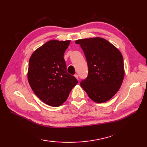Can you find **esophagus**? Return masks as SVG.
Here are the masks:
<instances>
[{
	"label": "esophagus",
	"instance_id": "obj_1",
	"mask_svg": "<svg viewBox=\"0 0 147 147\" xmlns=\"http://www.w3.org/2000/svg\"><path fill=\"white\" fill-rule=\"evenodd\" d=\"M74 77H75L77 80L78 79V74H75V75H74Z\"/></svg>",
	"mask_w": 147,
	"mask_h": 147
}]
</instances>
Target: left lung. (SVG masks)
<instances>
[{"mask_svg": "<svg viewBox=\"0 0 147 147\" xmlns=\"http://www.w3.org/2000/svg\"><path fill=\"white\" fill-rule=\"evenodd\" d=\"M85 53L88 75L80 85L95 102H107L116 94L123 83L124 67L123 55L111 43L100 37L75 41Z\"/></svg>", "mask_w": 147, "mask_h": 147, "instance_id": "obj_1", "label": "left lung"}]
</instances>
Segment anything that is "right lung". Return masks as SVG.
<instances>
[{
    "label": "right lung",
    "mask_w": 147,
    "mask_h": 147,
    "mask_svg": "<svg viewBox=\"0 0 147 147\" xmlns=\"http://www.w3.org/2000/svg\"><path fill=\"white\" fill-rule=\"evenodd\" d=\"M70 40H51L33 52L28 80L35 94L45 104L59 107L66 100L78 81L68 74L64 54Z\"/></svg>",
    "instance_id": "right-lung-1"
}]
</instances>
